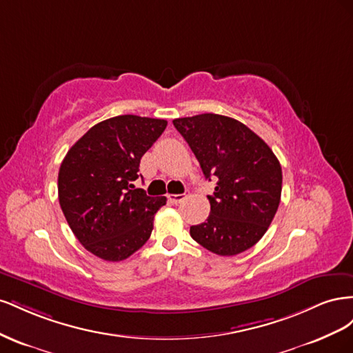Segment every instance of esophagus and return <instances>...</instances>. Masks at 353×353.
<instances>
[{
    "label": "esophagus",
    "instance_id": "esophagus-1",
    "mask_svg": "<svg viewBox=\"0 0 353 353\" xmlns=\"http://www.w3.org/2000/svg\"><path fill=\"white\" fill-rule=\"evenodd\" d=\"M187 196H188V193L185 191L184 194H169L168 196V199L172 201V203H175V205H178V203H181V201H184L185 199H187Z\"/></svg>",
    "mask_w": 353,
    "mask_h": 353
}]
</instances>
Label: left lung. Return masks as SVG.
Instances as JSON below:
<instances>
[{
    "mask_svg": "<svg viewBox=\"0 0 353 353\" xmlns=\"http://www.w3.org/2000/svg\"><path fill=\"white\" fill-rule=\"evenodd\" d=\"M206 179L218 176L206 222L190 236L219 256L250 249L271 225L281 199L283 172L270 145L244 123L203 113L174 119Z\"/></svg>",
    "mask_w": 353,
    "mask_h": 353,
    "instance_id": "obj_1",
    "label": "left lung"
}]
</instances>
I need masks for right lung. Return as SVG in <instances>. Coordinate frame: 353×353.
Instances as JSON below:
<instances>
[{"label":"right lung","mask_w":353,"mask_h":353,"mask_svg":"<svg viewBox=\"0 0 353 353\" xmlns=\"http://www.w3.org/2000/svg\"><path fill=\"white\" fill-rule=\"evenodd\" d=\"M168 122L135 114L105 119L74 143L59 170V201L74 237L97 258L119 262L150 239L166 197L135 188L140 160Z\"/></svg>","instance_id":"right-lung-1"}]
</instances>
